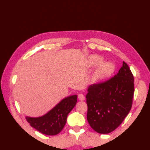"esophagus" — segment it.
Listing matches in <instances>:
<instances>
[{"instance_id":"34e87169","label":"esophagus","mask_w":150,"mask_h":150,"mask_svg":"<svg viewBox=\"0 0 150 150\" xmlns=\"http://www.w3.org/2000/svg\"><path fill=\"white\" fill-rule=\"evenodd\" d=\"M78 98H79V100L84 101L85 99V97H84V94H83V93H80V94L78 95Z\"/></svg>"}]
</instances>
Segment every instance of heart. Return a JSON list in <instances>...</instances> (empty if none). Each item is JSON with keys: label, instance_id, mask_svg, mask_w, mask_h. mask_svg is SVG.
<instances>
[{"label": "heart", "instance_id": "obj_1", "mask_svg": "<svg viewBox=\"0 0 150 150\" xmlns=\"http://www.w3.org/2000/svg\"><path fill=\"white\" fill-rule=\"evenodd\" d=\"M101 56L93 54L89 58V64L91 67H97L93 73L92 78L96 82L103 81L108 78L112 74L114 70V66L110 62H105Z\"/></svg>", "mask_w": 150, "mask_h": 150}]
</instances>
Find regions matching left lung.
<instances>
[{
  "mask_svg": "<svg viewBox=\"0 0 150 150\" xmlns=\"http://www.w3.org/2000/svg\"><path fill=\"white\" fill-rule=\"evenodd\" d=\"M134 91L133 75L125 62L114 77L90 85L86 98L91 127L101 134L115 130L129 112Z\"/></svg>",
  "mask_w": 150,
  "mask_h": 150,
  "instance_id": "8db88e82",
  "label": "left lung"
}]
</instances>
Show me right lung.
<instances>
[{"label": "right lung", "mask_w": 150, "mask_h": 150, "mask_svg": "<svg viewBox=\"0 0 150 150\" xmlns=\"http://www.w3.org/2000/svg\"><path fill=\"white\" fill-rule=\"evenodd\" d=\"M77 101V95L68 96L44 115L40 117L26 116V120L32 127L40 133L47 135H56L63 129L67 115Z\"/></svg>", "instance_id": "1"}]
</instances>
